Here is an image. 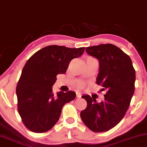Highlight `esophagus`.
<instances>
[{
	"label": "esophagus",
	"mask_w": 147,
	"mask_h": 147,
	"mask_svg": "<svg viewBox=\"0 0 147 147\" xmlns=\"http://www.w3.org/2000/svg\"><path fill=\"white\" fill-rule=\"evenodd\" d=\"M76 96H77V98H80L81 96V93L79 92H76Z\"/></svg>",
	"instance_id": "1"
}]
</instances>
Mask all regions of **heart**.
Listing matches in <instances>:
<instances>
[{
  "mask_svg": "<svg viewBox=\"0 0 147 147\" xmlns=\"http://www.w3.org/2000/svg\"><path fill=\"white\" fill-rule=\"evenodd\" d=\"M83 86H84V84H79V86H80V87H82Z\"/></svg>",
  "mask_w": 147,
  "mask_h": 147,
  "instance_id": "b5f03b06",
  "label": "heart"
}]
</instances>
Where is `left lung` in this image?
Listing matches in <instances>:
<instances>
[{"label":"left lung","mask_w":147,"mask_h":147,"mask_svg":"<svg viewBox=\"0 0 147 147\" xmlns=\"http://www.w3.org/2000/svg\"><path fill=\"white\" fill-rule=\"evenodd\" d=\"M86 51L98 59L96 84L107 90V93L101 102L90 95H83L87 107L80 116L92 131H107L118 125L126 114L135 90L136 71L129 57L115 45L93 46L86 48Z\"/></svg>","instance_id":"obj_1"}]
</instances>
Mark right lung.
<instances>
[{
	"label": "right lung",
	"mask_w": 147,
	"mask_h": 147,
	"mask_svg": "<svg viewBox=\"0 0 147 147\" xmlns=\"http://www.w3.org/2000/svg\"><path fill=\"white\" fill-rule=\"evenodd\" d=\"M84 51V47L51 45L40 49L26 61L16 95L18 111L28 129L35 133L50 130L59 120L63 105L75 99V92L60 91L55 95L52 86L57 75L66 73L70 61Z\"/></svg>",
	"instance_id": "right-lung-1"
}]
</instances>
